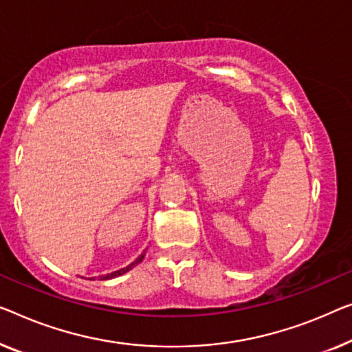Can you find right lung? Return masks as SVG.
Here are the masks:
<instances>
[{
    "instance_id": "obj_1",
    "label": "right lung",
    "mask_w": 352,
    "mask_h": 352,
    "mask_svg": "<svg viewBox=\"0 0 352 352\" xmlns=\"http://www.w3.org/2000/svg\"><path fill=\"white\" fill-rule=\"evenodd\" d=\"M144 256H145V251L142 254L139 256L138 259H135L134 262H131V264L128 265V267H124V269H120V270H117V272H112V274H109V275H104V276H101L99 278V280H110V278H115V276H120V275H123V274H126V272H129L131 269H134L135 265L138 264H140V262H142V259H144Z\"/></svg>"
}]
</instances>
